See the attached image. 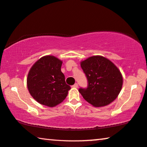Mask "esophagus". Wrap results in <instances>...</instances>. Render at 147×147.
<instances>
[{"mask_svg":"<svg viewBox=\"0 0 147 147\" xmlns=\"http://www.w3.org/2000/svg\"><path fill=\"white\" fill-rule=\"evenodd\" d=\"M72 88H78V84L77 83H75V84H74V85H73V86H72Z\"/></svg>","mask_w":147,"mask_h":147,"instance_id":"34e87169","label":"esophagus"}]
</instances>
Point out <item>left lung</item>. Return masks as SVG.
I'll use <instances>...</instances> for the list:
<instances>
[{
    "instance_id": "8db88e82",
    "label": "left lung",
    "mask_w": 147,
    "mask_h": 147,
    "mask_svg": "<svg viewBox=\"0 0 147 147\" xmlns=\"http://www.w3.org/2000/svg\"><path fill=\"white\" fill-rule=\"evenodd\" d=\"M80 66L86 74L88 86L78 91L86 101L94 107H103L116 99L121 90L123 77L111 61L92 56L81 61Z\"/></svg>"
}]
</instances>
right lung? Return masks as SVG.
I'll use <instances>...</instances> for the list:
<instances>
[{
    "label": "right lung",
    "mask_w": 147,
    "mask_h": 147,
    "mask_svg": "<svg viewBox=\"0 0 147 147\" xmlns=\"http://www.w3.org/2000/svg\"><path fill=\"white\" fill-rule=\"evenodd\" d=\"M62 61L46 55L33 65L28 74L27 86L33 98L40 104L56 106L65 99L71 87L61 72Z\"/></svg>",
    "instance_id": "1"
}]
</instances>
